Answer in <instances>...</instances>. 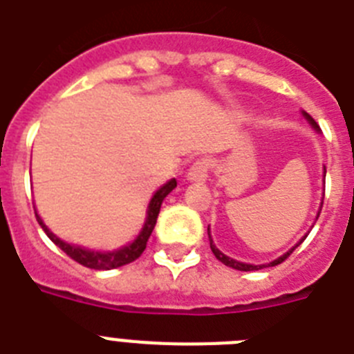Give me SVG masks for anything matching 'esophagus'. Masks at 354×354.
<instances>
[{"label": "esophagus", "instance_id": "esophagus-1", "mask_svg": "<svg viewBox=\"0 0 354 354\" xmlns=\"http://www.w3.org/2000/svg\"><path fill=\"white\" fill-rule=\"evenodd\" d=\"M209 174V160L208 159H197L194 165L189 166L188 174H186V179L189 183H203V180L208 179Z\"/></svg>", "mask_w": 354, "mask_h": 354}]
</instances>
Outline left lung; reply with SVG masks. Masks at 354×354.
Wrapping results in <instances>:
<instances>
[{
  "mask_svg": "<svg viewBox=\"0 0 354 354\" xmlns=\"http://www.w3.org/2000/svg\"><path fill=\"white\" fill-rule=\"evenodd\" d=\"M304 115H306V119H308V121L311 122V124H313V128H317V130H318V124H317V122H315V119L311 118V115H308V113H306V112H304ZM318 215H320V213H318ZM208 235H209V227H208ZM302 241H304V239H302ZM302 241H300L299 244H302ZM299 244H297V246H299ZM297 246H295V248H297ZM209 248H212L213 255L217 257L218 261L223 262L224 266H230V268H233V270H239V271H255V270H262V268H266V266H251V264H244V262L233 261V259H230V257H226V255H224V253H221V251H218L217 248H215V244H213V241H212V236H209ZM295 248H293V250H289L288 253H284V255H282V257H279L277 261L270 262V264H268V266H277V264H280V262H284L286 259H288V257L291 255V253H293Z\"/></svg>",
  "mask_w": 354,
  "mask_h": 354,
  "instance_id": "left-lung-1",
  "label": "left lung"
}]
</instances>
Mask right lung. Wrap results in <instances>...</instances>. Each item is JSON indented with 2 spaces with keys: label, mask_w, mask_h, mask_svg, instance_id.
Segmentation results:
<instances>
[{
  "label": "right lung",
  "mask_w": 354,
  "mask_h": 354,
  "mask_svg": "<svg viewBox=\"0 0 354 354\" xmlns=\"http://www.w3.org/2000/svg\"><path fill=\"white\" fill-rule=\"evenodd\" d=\"M175 186H177V180L171 179L170 183H166L162 188L157 189V194L151 197L150 206H148V217H146L142 232L139 233V236H137L136 241L131 242V244L124 246L122 250L112 251V253H101V251H90V250H83V248H79V246H70V244L63 242L61 239H57V236H55L54 233H52L45 224H43V221H41L37 213H36V218H37V223H39V226L43 227V232L48 235V239L54 242L55 246L65 251L72 261L79 262V264L84 266V268H90V270H113V268H119V266L130 264V262L137 261V259L142 255V251L146 250V242H148L151 232H153V227H156L160 204H162L166 195L170 194Z\"/></svg>",
  "instance_id": "add662e5"
}]
</instances>
